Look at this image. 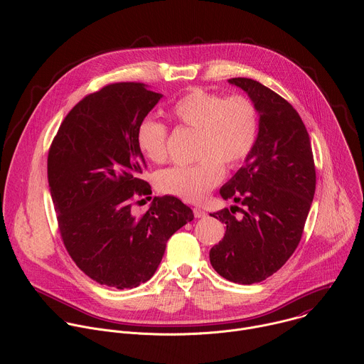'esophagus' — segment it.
Returning a JSON list of instances; mask_svg holds the SVG:
<instances>
[{
  "label": "esophagus",
  "mask_w": 364,
  "mask_h": 364,
  "mask_svg": "<svg viewBox=\"0 0 364 364\" xmlns=\"http://www.w3.org/2000/svg\"><path fill=\"white\" fill-rule=\"evenodd\" d=\"M193 213H194V218H197V219H200V218H205V216H207V213H205L204 210L198 209V207H194V209H193Z\"/></svg>",
  "instance_id": "34e87169"
}]
</instances>
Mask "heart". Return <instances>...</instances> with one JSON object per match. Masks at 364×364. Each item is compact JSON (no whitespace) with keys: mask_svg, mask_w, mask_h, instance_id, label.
Listing matches in <instances>:
<instances>
[{"mask_svg":"<svg viewBox=\"0 0 364 364\" xmlns=\"http://www.w3.org/2000/svg\"><path fill=\"white\" fill-rule=\"evenodd\" d=\"M183 127L198 131L197 157L190 166H174L155 177L157 188L181 200L201 201L225 176V166H240L255 148L259 134V114L255 103L240 95L226 97L201 87L183 93L170 109ZM167 127L144 119L136 129V146L152 163L167 159Z\"/></svg>","mask_w":364,"mask_h":364,"instance_id":"obj_1","label":"heart"}]
</instances>
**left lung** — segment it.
Listing matches in <instances>:
<instances>
[{
	"instance_id": "obj_1",
	"label": "left lung",
	"mask_w": 364,
	"mask_h": 364,
	"mask_svg": "<svg viewBox=\"0 0 364 364\" xmlns=\"http://www.w3.org/2000/svg\"><path fill=\"white\" fill-rule=\"evenodd\" d=\"M229 83L247 93L259 114V134L245 166L220 188L245 209L210 216L226 225L210 249V264L228 281L250 285L275 274L295 252L316 193V166L306 128L289 102L253 79Z\"/></svg>"
}]
</instances>
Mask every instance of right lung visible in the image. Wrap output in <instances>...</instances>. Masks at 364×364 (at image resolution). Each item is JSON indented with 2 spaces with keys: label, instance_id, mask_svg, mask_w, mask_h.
Listing matches in <instances>:
<instances>
[{
  "label": "right lung",
  "instance_id": "right-lung-1",
  "mask_svg": "<svg viewBox=\"0 0 364 364\" xmlns=\"http://www.w3.org/2000/svg\"><path fill=\"white\" fill-rule=\"evenodd\" d=\"M163 97L135 82L85 96L63 119L48 149L47 178L62 240L77 268L100 285L131 289L157 271L167 240L193 220L174 196L154 197L141 218L135 194L151 187L136 129Z\"/></svg>",
  "mask_w": 364,
  "mask_h": 364
}]
</instances>
